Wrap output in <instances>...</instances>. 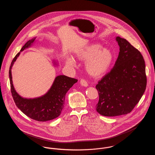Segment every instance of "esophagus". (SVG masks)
Listing matches in <instances>:
<instances>
[{"mask_svg": "<svg viewBox=\"0 0 155 155\" xmlns=\"http://www.w3.org/2000/svg\"><path fill=\"white\" fill-rule=\"evenodd\" d=\"M80 83H81V85H82L84 87H87L88 86L87 82L84 78L81 79V81H80Z\"/></svg>", "mask_w": 155, "mask_h": 155, "instance_id": "obj_1", "label": "esophagus"}]
</instances>
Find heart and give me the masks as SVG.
<instances>
[{
  "mask_svg": "<svg viewBox=\"0 0 155 155\" xmlns=\"http://www.w3.org/2000/svg\"><path fill=\"white\" fill-rule=\"evenodd\" d=\"M76 57L80 60L87 61L85 68L89 74L100 77L106 74L113 62V55L110 51L102 48L98 44L90 45L76 53ZM68 65L74 66L75 61L73 58L67 61Z\"/></svg>",
  "mask_w": 155,
  "mask_h": 155,
  "instance_id": "1",
  "label": "heart"
}]
</instances>
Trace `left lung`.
Here are the masks:
<instances>
[{
    "instance_id": "obj_1",
    "label": "left lung",
    "mask_w": 155,
    "mask_h": 155,
    "mask_svg": "<svg viewBox=\"0 0 155 155\" xmlns=\"http://www.w3.org/2000/svg\"><path fill=\"white\" fill-rule=\"evenodd\" d=\"M118 58L110 72L98 82L96 110L104 116L127 114L139 102L147 87L145 63L140 52L125 39L116 37Z\"/></svg>"
}]
</instances>
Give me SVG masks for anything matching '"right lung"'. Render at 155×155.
Returning a JSON list of instances; mask_svg holds the SVG:
<instances>
[{"mask_svg": "<svg viewBox=\"0 0 155 155\" xmlns=\"http://www.w3.org/2000/svg\"><path fill=\"white\" fill-rule=\"evenodd\" d=\"M35 39V38L28 41L22 46L20 52L30 46ZM20 52L13 59L9 68L10 89L15 105L26 116L36 121H46L57 118L64 108L67 91L78 80L66 75H59L56 77L49 91L44 96L35 99L23 98L16 92L12 77V68Z\"/></svg>", "mask_w": 155, "mask_h": 155, "instance_id": "right-lung-1", "label": "right lung"}]
</instances>
